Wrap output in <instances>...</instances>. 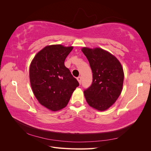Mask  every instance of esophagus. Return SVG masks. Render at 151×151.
Masks as SVG:
<instances>
[{"instance_id":"obj_1","label":"esophagus","mask_w":151,"mask_h":151,"mask_svg":"<svg viewBox=\"0 0 151 151\" xmlns=\"http://www.w3.org/2000/svg\"><path fill=\"white\" fill-rule=\"evenodd\" d=\"M77 81H78V82H79V84H81V81H82V77L80 76V77H78L77 78Z\"/></svg>"}]
</instances>
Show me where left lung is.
Returning a JSON list of instances; mask_svg holds the SVG:
<instances>
[{"label":"left lung","instance_id":"obj_1","mask_svg":"<svg viewBox=\"0 0 151 151\" xmlns=\"http://www.w3.org/2000/svg\"><path fill=\"white\" fill-rule=\"evenodd\" d=\"M81 50L93 72V83L84 91L86 101L98 111L106 110L116 102L122 91V65L115 55L101 48L83 47Z\"/></svg>","mask_w":151,"mask_h":151}]
</instances>
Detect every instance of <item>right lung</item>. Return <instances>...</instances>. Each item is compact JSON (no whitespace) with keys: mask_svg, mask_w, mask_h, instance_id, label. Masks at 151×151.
<instances>
[{"mask_svg":"<svg viewBox=\"0 0 151 151\" xmlns=\"http://www.w3.org/2000/svg\"><path fill=\"white\" fill-rule=\"evenodd\" d=\"M73 48L62 45H47L36 54L31 62L32 91L38 102L52 111L64 108L79 85L64 65Z\"/></svg>","mask_w":151,"mask_h":151,"instance_id":"1","label":"right lung"}]
</instances>
